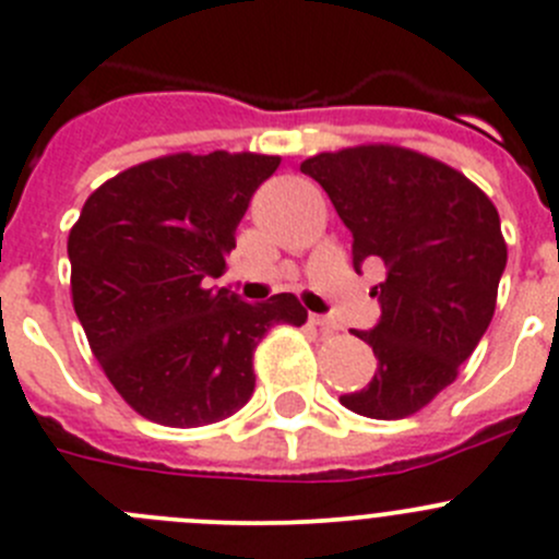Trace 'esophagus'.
Returning a JSON list of instances; mask_svg holds the SVG:
<instances>
[{
    "instance_id": "esophagus-1",
    "label": "esophagus",
    "mask_w": 559,
    "mask_h": 559,
    "mask_svg": "<svg viewBox=\"0 0 559 559\" xmlns=\"http://www.w3.org/2000/svg\"><path fill=\"white\" fill-rule=\"evenodd\" d=\"M309 320L314 322V325L320 328L322 333H336V331H338V325H336V322H333L331 317H325V314H309Z\"/></svg>"
}]
</instances>
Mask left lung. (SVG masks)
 <instances>
[{"label":"left lung","mask_w":559,"mask_h":559,"mask_svg":"<svg viewBox=\"0 0 559 559\" xmlns=\"http://www.w3.org/2000/svg\"><path fill=\"white\" fill-rule=\"evenodd\" d=\"M353 234V267L383 262L380 320L356 331L378 358L364 389L338 403L369 419H403L457 378L497 309L508 264L499 212L444 162L397 145H356L300 165Z\"/></svg>","instance_id":"left-lung-1"}]
</instances>
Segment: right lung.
Here are the masks:
<instances>
[{"mask_svg": "<svg viewBox=\"0 0 559 559\" xmlns=\"http://www.w3.org/2000/svg\"><path fill=\"white\" fill-rule=\"evenodd\" d=\"M281 165L264 154H174L104 181L68 234L71 295L93 356L145 419L201 427L253 394V350L273 325H304L281 292L245 304L209 286L239 221Z\"/></svg>", "mask_w": 559, "mask_h": 559, "instance_id": "add662e5", "label": "right lung"}]
</instances>
